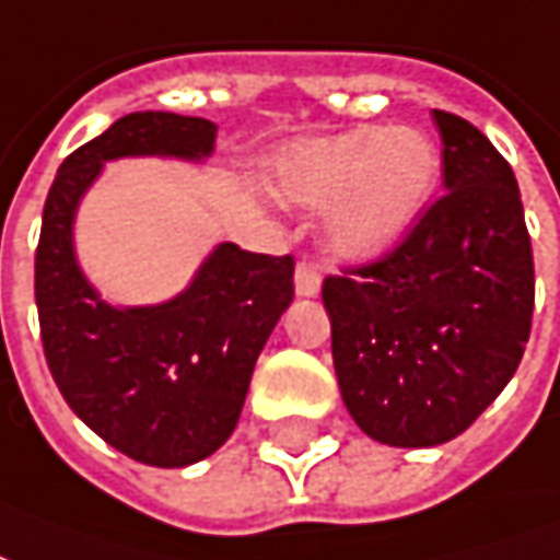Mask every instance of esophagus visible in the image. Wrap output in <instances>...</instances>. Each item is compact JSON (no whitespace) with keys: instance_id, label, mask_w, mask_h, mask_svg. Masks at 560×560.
I'll return each mask as SVG.
<instances>
[{"instance_id":"esophagus-1","label":"esophagus","mask_w":560,"mask_h":560,"mask_svg":"<svg viewBox=\"0 0 560 560\" xmlns=\"http://www.w3.org/2000/svg\"><path fill=\"white\" fill-rule=\"evenodd\" d=\"M319 285H322V275L319 268L307 259H301L295 268V292L301 298H316L319 295Z\"/></svg>"}]
</instances>
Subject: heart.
I'll list each match as a JSON object with an SVG mask.
<instances>
[{
	"mask_svg": "<svg viewBox=\"0 0 560 560\" xmlns=\"http://www.w3.org/2000/svg\"><path fill=\"white\" fill-rule=\"evenodd\" d=\"M439 175L442 158L430 137L373 125L289 145L271 163L268 185L285 206L328 208L330 250L370 262L418 226Z\"/></svg>",
	"mask_w": 560,
	"mask_h": 560,
	"instance_id": "1",
	"label": "heart"
}]
</instances>
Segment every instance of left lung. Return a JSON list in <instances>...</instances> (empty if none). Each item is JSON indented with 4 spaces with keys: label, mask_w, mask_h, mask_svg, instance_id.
Listing matches in <instances>:
<instances>
[{
    "label": "left lung",
    "mask_w": 560,
    "mask_h": 560,
    "mask_svg": "<svg viewBox=\"0 0 560 560\" xmlns=\"http://www.w3.org/2000/svg\"><path fill=\"white\" fill-rule=\"evenodd\" d=\"M447 194L409 238L322 283L346 409L390 447H435L475 423L525 352L534 256L510 163L465 118L432 109Z\"/></svg>",
    "instance_id": "8db88e82"
}]
</instances>
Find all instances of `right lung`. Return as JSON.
<instances>
[{
  "label": "right lung",
  "instance_id": "1",
  "mask_svg": "<svg viewBox=\"0 0 560 560\" xmlns=\"http://www.w3.org/2000/svg\"><path fill=\"white\" fill-rule=\"evenodd\" d=\"M214 140L218 125L208 118L163 109L121 116L65 158L40 220L35 304L52 378L89 430L158 468L199 463L232 435L256 358L295 295V259L223 241L175 298L116 307L77 262L73 220L104 163H202Z\"/></svg>",
  "mask_w": 560,
  "mask_h": 560
}]
</instances>
